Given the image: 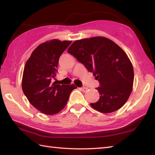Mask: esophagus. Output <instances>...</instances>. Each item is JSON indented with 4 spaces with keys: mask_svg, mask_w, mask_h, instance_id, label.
Returning a JSON list of instances; mask_svg holds the SVG:
<instances>
[{
    "mask_svg": "<svg viewBox=\"0 0 155 155\" xmlns=\"http://www.w3.org/2000/svg\"><path fill=\"white\" fill-rule=\"evenodd\" d=\"M87 90V87H80V90H81V91H82L83 92H85Z\"/></svg>",
    "mask_w": 155,
    "mask_h": 155,
    "instance_id": "34e87169",
    "label": "esophagus"
}]
</instances>
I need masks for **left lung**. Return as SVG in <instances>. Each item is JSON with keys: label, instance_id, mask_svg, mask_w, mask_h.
Segmentation results:
<instances>
[{"label": "left lung", "instance_id": "left-lung-1", "mask_svg": "<svg viewBox=\"0 0 155 155\" xmlns=\"http://www.w3.org/2000/svg\"><path fill=\"white\" fill-rule=\"evenodd\" d=\"M68 52L93 73L100 82L96 88L100 98L91 107L110 113L124 106L132 91L134 69L121 47L105 37L96 36L75 41Z\"/></svg>", "mask_w": 155, "mask_h": 155}]
</instances>
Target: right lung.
<instances>
[{
  "mask_svg": "<svg viewBox=\"0 0 155 155\" xmlns=\"http://www.w3.org/2000/svg\"><path fill=\"white\" fill-rule=\"evenodd\" d=\"M71 41L53 39L40 44L26 62L22 78V90L29 102L46 115H54L68 103L74 84L60 85L56 76L59 59Z\"/></svg>",
  "mask_w": 155,
  "mask_h": 155,
  "instance_id": "obj_1",
  "label": "right lung"
}]
</instances>
